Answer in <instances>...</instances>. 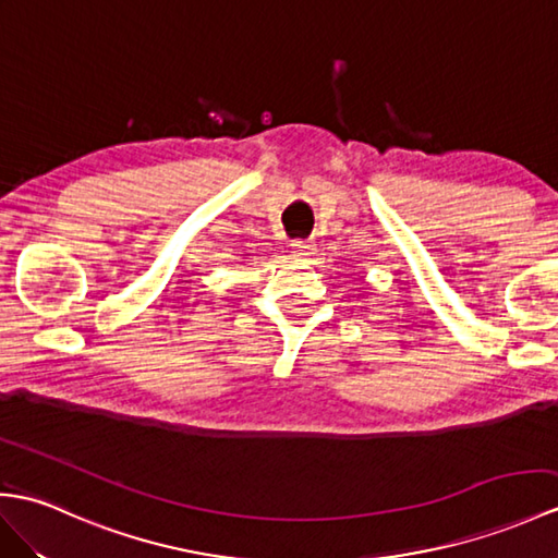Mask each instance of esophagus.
<instances>
[{"instance_id": "obj_1", "label": "esophagus", "mask_w": 558, "mask_h": 558, "mask_svg": "<svg viewBox=\"0 0 558 558\" xmlns=\"http://www.w3.org/2000/svg\"><path fill=\"white\" fill-rule=\"evenodd\" d=\"M290 247H292V256L300 258V262H306V258L316 252L314 250L316 244L314 242H306V240H296V242L290 244Z\"/></svg>"}]
</instances>
